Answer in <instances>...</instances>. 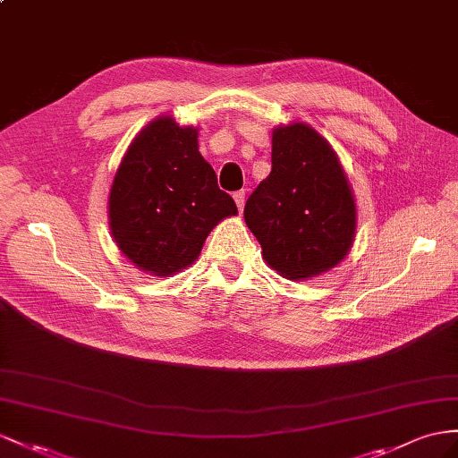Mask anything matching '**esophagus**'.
<instances>
[{"instance_id": "34e87169", "label": "esophagus", "mask_w": 458, "mask_h": 458, "mask_svg": "<svg viewBox=\"0 0 458 458\" xmlns=\"http://www.w3.org/2000/svg\"><path fill=\"white\" fill-rule=\"evenodd\" d=\"M233 201H236L238 210L242 213V210H243V205H245V191L242 190V191H236V193H233Z\"/></svg>"}]
</instances>
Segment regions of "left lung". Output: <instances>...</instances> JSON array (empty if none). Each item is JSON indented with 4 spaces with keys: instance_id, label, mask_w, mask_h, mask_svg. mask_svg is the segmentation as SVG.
Returning <instances> with one entry per match:
<instances>
[{
    "instance_id": "left-lung-1",
    "label": "left lung",
    "mask_w": 458,
    "mask_h": 458,
    "mask_svg": "<svg viewBox=\"0 0 458 458\" xmlns=\"http://www.w3.org/2000/svg\"><path fill=\"white\" fill-rule=\"evenodd\" d=\"M273 170L243 208L267 265L306 280L341 263L356 236V203L336 152L308 123L273 131Z\"/></svg>"
}]
</instances>
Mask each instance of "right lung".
Here are the masks:
<instances>
[{
	"label": "right lung",
	"instance_id": "1",
	"mask_svg": "<svg viewBox=\"0 0 458 458\" xmlns=\"http://www.w3.org/2000/svg\"><path fill=\"white\" fill-rule=\"evenodd\" d=\"M197 135L170 115L157 117L129 145L112 183L108 218L115 245L155 276L190 267L210 230L238 215L199 152Z\"/></svg>",
	"mask_w": 458,
	"mask_h": 458
}]
</instances>
